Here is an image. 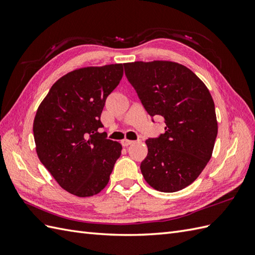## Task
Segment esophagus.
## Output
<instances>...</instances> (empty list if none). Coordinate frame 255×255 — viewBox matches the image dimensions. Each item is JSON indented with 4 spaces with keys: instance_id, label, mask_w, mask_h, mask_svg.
<instances>
[{
    "instance_id": "esophagus-1",
    "label": "esophagus",
    "mask_w": 255,
    "mask_h": 255,
    "mask_svg": "<svg viewBox=\"0 0 255 255\" xmlns=\"http://www.w3.org/2000/svg\"><path fill=\"white\" fill-rule=\"evenodd\" d=\"M133 141H131V140H128V139H123L122 140V144L124 145V147H128V145L132 144Z\"/></svg>"
}]
</instances>
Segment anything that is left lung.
<instances>
[{
	"instance_id": "left-lung-1",
	"label": "left lung",
	"mask_w": 255,
	"mask_h": 255,
	"mask_svg": "<svg viewBox=\"0 0 255 255\" xmlns=\"http://www.w3.org/2000/svg\"><path fill=\"white\" fill-rule=\"evenodd\" d=\"M125 73L151 117L162 116L165 132L148 139L142 175L164 193L192 184L213 154L218 123L207 86L183 64L154 60L124 63Z\"/></svg>"
}]
</instances>
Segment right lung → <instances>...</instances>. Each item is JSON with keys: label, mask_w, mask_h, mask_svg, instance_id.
Wrapping results in <instances>:
<instances>
[{"label": "right lung", "mask_w": 255, "mask_h": 255, "mask_svg": "<svg viewBox=\"0 0 255 255\" xmlns=\"http://www.w3.org/2000/svg\"><path fill=\"white\" fill-rule=\"evenodd\" d=\"M123 74V63L73 70L51 86L37 110L32 131L38 158L75 196L104 189L122 154V144L99 129L106 97Z\"/></svg>", "instance_id": "1"}]
</instances>
